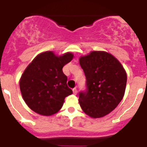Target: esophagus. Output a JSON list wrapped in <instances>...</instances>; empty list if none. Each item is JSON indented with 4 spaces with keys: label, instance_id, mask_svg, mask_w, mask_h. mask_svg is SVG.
I'll return each instance as SVG.
<instances>
[{
    "label": "esophagus",
    "instance_id": "34e87169",
    "mask_svg": "<svg viewBox=\"0 0 147 147\" xmlns=\"http://www.w3.org/2000/svg\"><path fill=\"white\" fill-rule=\"evenodd\" d=\"M72 92H73L74 94H77V89H76V88H74L73 89H72Z\"/></svg>",
    "mask_w": 147,
    "mask_h": 147
}]
</instances>
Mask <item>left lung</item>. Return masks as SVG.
Wrapping results in <instances>:
<instances>
[{
	"mask_svg": "<svg viewBox=\"0 0 147 147\" xmlns=\"http://www.w3.org/2000/svg\"><path fill=\"white\" fill-rule=\"evenodd\" d=\"M79 63L87 88L79 93V105L88 116L102 117L115 109L122 100L127 73L116 58L104 51H93L82 56Z\"/></svg>",
	"mask_w": 147,
	"mask_h": 147,
	"instance_id": "left-lung-1",
	"label": "left lung"
}]
</instances>
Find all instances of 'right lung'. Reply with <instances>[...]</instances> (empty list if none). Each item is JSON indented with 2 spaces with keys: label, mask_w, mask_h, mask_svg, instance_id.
Wrapping results in <instances>:
<instances>
[{
  "label": "right lung",
  "mask_w": 147,
  "mask_h": 147,
  "mask_svg": "<svg viewBox=\"0 0 147 147\" xmlns=\"http://www.w3.org/2000/svg\"><path fill=\"white\" fill-rule=\"evenodd\" d=\"M73 54L57 56L52 51L40 53L26 67L20 80L22 96L33 111L50 116L62 108L65 98L72 94L62 68Z\"/></svg>",
  "instance_id": "1"
}]
</instances>
